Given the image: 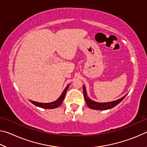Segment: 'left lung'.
Masks as SVG:
<instances>
[{
    "mask_svg": "<svg viewBox=\"0 0 147 147\" xmlns=\"http://www.w3.org/2000/svg\"><path fill=\"white\" fill-rule=\"evenodd\" d=\"M83 92H84V98H85L86 102L87 104V105L91 109H97V110H106V109H111L115 107V106L117 105L118 104H119L123 100V99L125 98V96H126L124 95L123 97H122L121 98L118 99V100L113 101V102H104V103H100V102H94L93 100H91L88 96H87V93H86V88L85 86H84L83 87Z\"/></svg>",
    "mask_w": 147,
    "mask_h": 147,
    "instance_id": "1",
    "label": "left lung"
}]
</instances>
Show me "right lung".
<instances>
[{"label": "right lung", "mask_w": 147, "mask_h": 147, "mask_svg": "<svg viewBox=\"0 0 147 147\" xmlns=\"http://www.w3.org/2000/svg\"><path fill=\"white\" fill-rule=\"evenodd\" d=\"M70 84L66 87V88L64 89V91H63V93L61 94V96H59V98L58 100H56V101L53 102L51 103H41V102H35V101H32V100H30L31 102L34 104L35 106L40 107V108H45V109H54V108H58L59 106H60L61 103L63 102V101L64 100L65 96V94L67 93V91L69 88V86Z\"/></svg>", "instance_id": "add662e5"}]
</instances>
